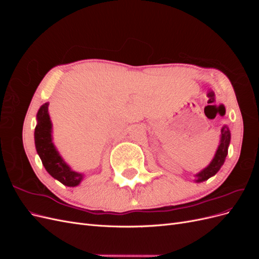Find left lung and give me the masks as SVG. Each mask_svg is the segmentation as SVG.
<instances>
[{"instance_id": "8db88e82", "label": "left lung", "mask_w": 259, "mask_h": 259, "mask_svg": "<svg viewBox=\"0 0 259 259\" xmlns=\"http://www.w3.org/2000/svg\"><path fill=\"white\" fill-rule=\"evenodd\" d=\"M230 139H231V134H230V130L227 125H224L221 130V138H219V145L217 150L215 152V155L213 160L210 161V163L206 167L200 170L199 173L194 175V182L195 183H202L205 182L208 178L211 176H214L217 171L221 169V167L224 165L226 156L228 154V148L230 145Z\"/></svg>"}]
</instances>
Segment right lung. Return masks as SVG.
<instances>
[{"mask_svg": "<svg viewBox=\"0 0 259 259\" xmlns=\"http://www.w3.org/2000/svg\"><path fill=\"white\" fill-rule=\"evenodd\" d=\"M49 103L43 104L36 113V126L34 130V144L48 173L62 185L76 187L81 184L85 174L73 170L62 159L53 143V124L49 113Z\"/></svg>", "mask_w": 259, "mask_h": 259, "instance_id": "right-lung-1", "label": "right lung"}]
</instances>
